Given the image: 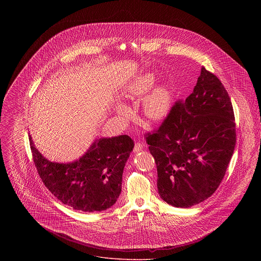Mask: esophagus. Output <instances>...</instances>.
<instances>
[{
	"label": "esophagus",
	"instance_id": "esophagus-1",
	"mask_svg": "<svg viewBox=\"0 0 261 261\" xmlns=\"http://www.w3.org/2000/svg\"><path fill=\"white\" fill-rule=\"evenodd\" d=\"M144 148V144H142L141 142H138V143H136V145H135V148H134V150L136 151V152H138V151H141L142 149Z\"/></svg>",
	"mask_w": 261,
	"mask_h": 261
}]
</instances>
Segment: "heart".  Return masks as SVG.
I'll return each mask as SVG.
<instances>
[{
    "mask_svg": "<svg viewBox=\"0 0 261 261\" xmlns=\"http://www.w3.org/2000/svg\"><path fill=\"white\" fill-rule=\"evenodd\" d=\"M153 76L145 74L137 78L128 87L127 92L130 96H141L146 94L153 84ZM170 108V93L165 87H155L146 97L144 112L150 119L164 117Z\"/></svg>",
    "mask_w": 261,
    "mask_h": 261,
    "instance_id": "1",
    "label": "heart"
}]
</instances>
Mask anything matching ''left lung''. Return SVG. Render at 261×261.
Masks as SVG:
<instances>
[{
  "label": "left lung",
  "instance_id": "obj_1",
  "mask_svg": "<svg viewBox=\"0 0 261 261\" xmlns=\"http://www.w3.org/2000/svg\"><path fill=\"white\" fill-rule=\"evenodd\" d=\"M145 140L165 202L188 208L208 199L222 182L236 144L233 107L220 79L202 67L194 91L178 99Z\"/></svg>",
  "mask_w": 261,
  "mask_h": 261
}]
</instances>
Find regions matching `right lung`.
Masks as SVG:
<instances>
[{
  "mask_svg": "<svg viewBox=\"0 0 261 261\" xmlns=\"http://www.w3.org/2000/svg\"><path fill=\"white\" fill-rule=\"evenodd\" d=\"M30 148L38 174L46 188L63 204L83 212L107 210L116 202L122 172L135 143L126 135L100 139L70 164L52 163L34 147Z\"/></svg>",
  "mask_w": 261,
  "mask_h": 261,
  "instance_id": "obj_1",
  "label": "right lung"
}]
</instances>
